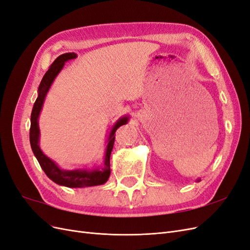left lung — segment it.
I'll return each instance as SVG.
<instances>
[{
    "label": "left lung",
    "mask_w": 250,
    "mask_h": 250,
    "mask_svg": "<svg viewBox=\"0 0 250 250\" xmlns=\"http://www.w3.org/2000/svg\"><path fill=\"white\" fill-rule=\"evenodd\" d=\"M196 181H197V183H199V181H201V178H197V179H196Z\"/></svg>",
    "instance_id": "8db88e82"
}]
</instances>
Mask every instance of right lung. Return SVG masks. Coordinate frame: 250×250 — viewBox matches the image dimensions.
I'll use <instances>...</instances> for the list:
<instances>
[{"label":"right lung","mask_w":250,"mask_h":250,"mask_svg":"<svg viewBox=\"0 0 250 250\" xmlns=\"http://www.w3.org/2000/svg\"><path fill=\"white\" fill-rule=\"evenodd\" d=\"M77 58L76 53H64V54L58 56L53 63L50 65L49 70L42 77L41 84L37 89V99L33 105L31 112V126H30V145H31L33 153L39 161L42 169L46 173V175L55 184L67 188H87L94 186L104 185L109 178L110 175V153L115 143V133L118 128L125 125L129 121V116L121 117L117 122L111 127L106 141V148L103 163L101 165H96L92 168H79V169H62L59 166L52 161L50 157L42 152L40 147V137L41 130L39 125V118L42 109V105L46 99L49 89L51 88L53 82H54L57 75L63 69L64 63L69 60Z\"/></svg>","instance_id":"obj_1"}]
</instances>
